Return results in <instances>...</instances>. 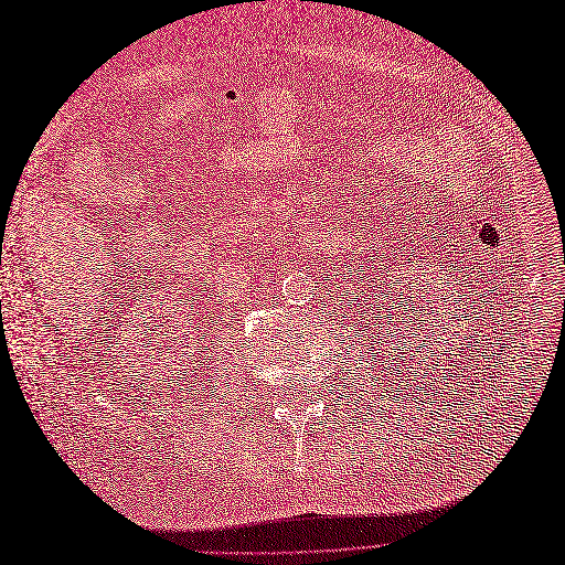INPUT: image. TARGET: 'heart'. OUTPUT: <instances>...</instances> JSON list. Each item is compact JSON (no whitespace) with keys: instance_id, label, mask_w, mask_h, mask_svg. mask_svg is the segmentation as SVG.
<instances>
[{"instance_id":"heart-1","label":"heart","mask_w":565,"mask_h":565,"mask_svg":"<svg viewBox=\"0 0 565 565\" xmlns=\"http://www.w3.org/2000/svg\"><path fill=\"white\" fill-rule=\"evenodd\" d=\"M54 407H56V405H51V403H49V407H46V413H49V409H54Z\"/></svg>"}]
</instances>
